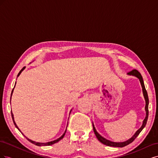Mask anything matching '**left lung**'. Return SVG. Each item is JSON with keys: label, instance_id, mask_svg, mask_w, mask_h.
Listing matches in <instances>:
<instances>
[{"label": "left lung", "instance_id": "obj_1", "mask_svg": "<svg viewBox=\"0 0 158 158\" xmlns=\"http://www.w3.org/2000/svg\"><path fill=\"white\" fill-rule=\"evenodd\" d=\"M127 74L129 75V76H135V77H136V78H138V79H139V81H140V82L142 88L143 95H144V98L145 102H146V106H145L146 117H145V118L144 119V121H143V122H142V125L141 127L139 129H138V130L136 131V132L135 134H134L133 136L131 138H129V139L127 140L126 141H124V142H113V141L107 140V139H106V138H103L102 136L100 135L97 132L96 129H95V128L94 127V123H92L93 124V129H94V133H95V136H96L97 138L98 139V140L99 142H101L102 144L106 145V146H112V147H120V148H122V147H124V146L128 145L129 144H131V142H132L134 140H135V138L138 136V135H139V134L140 133V132L143 130V128L145 127V126L146 125L147 121H148V104H149V99H148V93H147L146 90V88H145V85H144V81H143V79H142V76H141V74H140V73H139V72H138L136 70H132V71L129 72L128 73H127Z\"/></svg>", "mask_w": 158, "mask_h": 158}]
</instances>
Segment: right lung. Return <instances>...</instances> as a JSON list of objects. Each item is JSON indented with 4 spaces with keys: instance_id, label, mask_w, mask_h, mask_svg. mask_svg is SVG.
Returning <instances> with one entry per match:
<instances>
[{
    "instance_id": "add662e5",
    "label": "right lung",
    "mask_w": 158,
    "mask_h": 158,
    "mask_svg": "<svg viewBox=\"0 0 158 158\" xmlns=\"http://www.w3.org/2000/svg\"><path fill=\"white\" fill-rule=\"evenodd\" d=\"M25 68L26 67H23L20 71V73H18V76H17V78L19 76H20V74L22 73V72L25 69ZM16 83H15V85H16ZM14 88H15V85H14ZM14 88H13V89H12V94H11V97H10V102H11V98H12V93H13V91H14ZM72 109L70 110V113H71V111H72ZM11 114H12V120H13V122H14V125H15V127L18 129L19 131H20V132H21V131L20 130V129H19V128L18 127V126H17V125L16 124V123H15V121H14V114H13V113H12V112L11 111ZM67 126H68V124H67ZM66 128H67V127H66V130H65V131H64V132L63 133V135H62L60 137H59V138H57V139H56V140H52V141H50V142H35V141H33V140H30V139H29V138H27L24 135H23V134L21 132V133L22 134V135L24 136L27 139L29 140L30 142H31L32 144H35L36 146H51V145H52V144H55V143H56V142H58L59 141H60L61 139H63V137H64V136L65 135V133H66Z\"/></svg>"
}]
</instances>
